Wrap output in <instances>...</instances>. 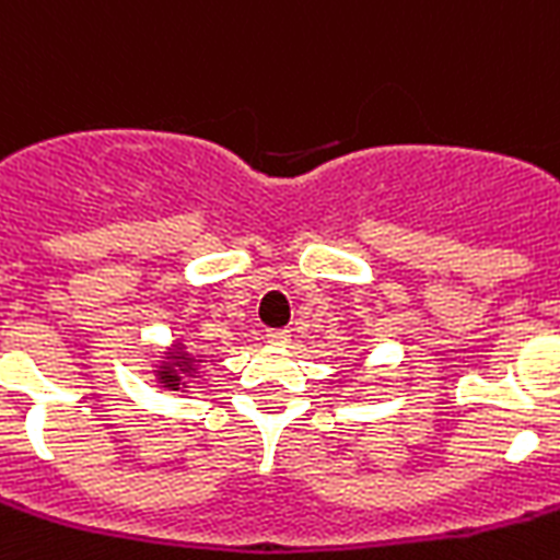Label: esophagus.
Here are the masks:
<instances>
[{
  "instance_id": "1",
  "label": "esophagus",
  "mask_w": 560,
  "mask_h": 560,
  "mask_svg": "<svg viewBox=\"0 0 560 560\" xmlns=\"http://www.w3.org/2000/svg\"><path fill=\"white\" fill-rule=\"evenodd\" d=\"M266 339H269L271 345H277V348H285V345L291 341V334L289 330H269V334H266Z\"/></svg>"
}]
</instances>
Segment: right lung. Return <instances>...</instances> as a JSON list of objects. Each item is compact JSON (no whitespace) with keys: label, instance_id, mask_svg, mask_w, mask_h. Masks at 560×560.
<instances>
[{"label":"right lung","instance_id":"obj_1","mask_svg":"<svg viewBox=\"0 0 560 560\" xmlns=\"http://www.w3.org/2000/svg\"><path fill=\"white\" fill-rule=\"evenodd\" d=\"M196 370H199V361H196V355L187 353L185 341H176V345H173V348L165 353V361H162V364H156L153 375H156V381H160L165 389H182V387H187L185 378H192V373H196Z\"/></svg>","mask_w":560,"mask_h":560}]
</instances>
